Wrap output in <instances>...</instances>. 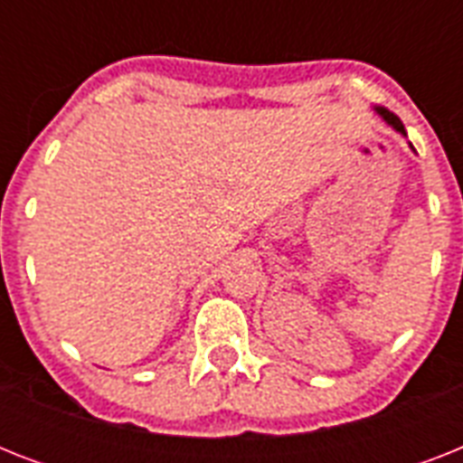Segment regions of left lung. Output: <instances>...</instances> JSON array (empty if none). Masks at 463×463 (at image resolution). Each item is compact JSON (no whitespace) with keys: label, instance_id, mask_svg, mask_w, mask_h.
<instances>
[{"label":"left lung","instance_id":"left-lung-1","mask_svg":"<svg viewBox=\"0 0 463 463\" xmlns=\"http://www.w3.org/2000/svg\"><path fill=\"white\" fill-rule=\"evenodd\" d=\"M374 112H377V115H380L382 119H384V122H387L389 127H394L396 132H402V134H406V129H403V125H402V119L396 118L394 112H389L387 108H374Z\"/></svg>","mask_w":463,"mask_h":463}]
</instances>
